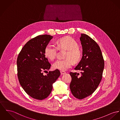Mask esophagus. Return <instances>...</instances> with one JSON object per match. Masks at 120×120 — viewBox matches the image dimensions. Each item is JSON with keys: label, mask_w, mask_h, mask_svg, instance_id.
Masks as SVG:
<instances>
[{"label": "esophagus", "mask_w": 120, "mask_h": 120, "mask_svg": "<svg viewBox=\"0 0 120 120\" xmlns=\"http://www.w3.org/2000/svg\"><path fill=\"white\" fill-rule=\"evenodd\" d=\"M60 73H61V75H63V74H66V72H64V71H61Z\"/></svg>", "instance_id": "1"}]
</instances>
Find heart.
Returning a JSON list of instances; mask_svg holds the SVG:
<instances>
[{"label": "heart", "mask_w": 120, "mask_h": 120, "mask_svg": "<svg viewBox=\"0 0 120 120\" xmlns=\"http://www.w3.org/2000/svg\"><path fill=\"white\" fill-rule=\"evenodd\" d=\"M57 46L53 44H49L45 49V54L51 60H53L57 54L58 48L65 49L68 52L65 56L66 59H58L53 64V68L64 71L71 68L74 63L79 62L81 57V52L78 48L77 42L73 38L65 37L59 39L57 41Z\"/></svg>", "instance_id": "heart-1"}]
</instances>
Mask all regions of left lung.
Listing matches in <instances>:
<instances>
[{"label": "left lung", "mask_w": 120, "mask_h": 120, "mask_svg": "<svg viewBox=\"0 0 120 120\" xmlns=\"http://www.w3.org/2000/svg\"><path fill=\"white\" fill-rule=\"evenodd\" d=\"M80 40L83 56L74 69L81 70V75L70 73L72 77L70 89L75 98L81 100L92 94L99 86L102 78L104 60L100 46L91 37L81 34Z\"/></svg>", "instance_id": "left-lung-1"}]
</instances>
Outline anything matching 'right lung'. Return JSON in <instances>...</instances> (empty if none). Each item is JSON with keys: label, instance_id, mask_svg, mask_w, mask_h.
<instances>
[{"label": "right lung", "instance_id": "right-lung-1", "mask_svg": "<svg viewBox=\"0 0 120 120\" xmlns=\"http://www.w3.org/2000/svg\"><path fill=\"white\" fill-rule=\"evenodd\" d=\"M53 38L49 35L34 37L23 46L17 59L19 82L25 91L32 98L42 100L52 90V84L60 75L58 69L49 71L51 65L45 55V49Z\"/></svg>", "mask_w": 120, "mask_h": 120}]
</instances>
